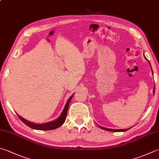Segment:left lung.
<instances>
[{
  "instance_id": "left-lung-1",
  "label": "left lung",
  "mask_w": 159,
  "mask_h": 159,
  "mask_svg": "<svg viewBox=\"0 0 159 159\" xmlns=\"http://www.w3.org/2000/svg\"><path fill=\"white\" fill-rule=\"evenodd\" d=\"M145 58L147 59V58L145 57ZM148 62H149V61H148ZM151 68H152V67H151ZM152 73H153V72H152ZM99 126V125H98ZM100 127L101 129H104V130H106V131H127V130H128V129H108V128H105V127H100V126H99Z\"/></svg>"
}]
</instances>
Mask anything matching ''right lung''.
I'll return each mask as SVG.
<instances>
[{"label": "right lung", "mask_w": 159, "mask_h": 159, "mask_svg": "<svg viewBox=\"0 0 159 159\" xmlns=\"http://www.w3.org/2000/svg\"><path fill=\"white\" fill-rule=\"evenodd\" d=\"M73 95H71V96L69 98V99H68V101L66 102V105L64 107V110H63V111L61 113L60 116H59L57 119H56L55 120L47 122V123H44V124H35V123H33V122H30L28 120H26L23 118L22 117H20L19 115H18V116H19V118H20V120H21L24 124H25L27 126H28L29 127L34 129H37V130L55 129H57L59 127H60L61 125L64 124V122H65L66 118L68 107H69L70 102L72 98L73 97Z\"/></svg>", "instance_id": "obj_1"}]
</instances>
